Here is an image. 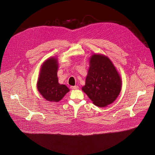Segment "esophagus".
I'll return each instance as SVG.
<instances>
[{
    "instance_id": "obj_1",
    "label": "esophagus",
    "mask_w": 155,
    "mask_h": 155,
    "mask_svg": "<svg viewBox=\"0 0 155 155\" xmlns=\"http://www.w3.org/2000/svg\"><path fill=\"white\" fill-rule=\"evenodd\" d=\"M71 88L72 89H78V86H77V85H75V86H72V87H71Z\"/></svg>"
}]
</instances>
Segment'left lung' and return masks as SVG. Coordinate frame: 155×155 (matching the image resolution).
<instances>
[{
	"label": "left lung",
	"mask_w": 155,
	"mask_h": 155,
	"mask_svg": "<svg viewBox=\"0 0 155 155\" xmlns=\"http://www.w3.org/2000/svg\"><path fill=\"white\" fill-rule=\"evenodd\" d=\"M89 67L82 87L93 103L103 107L110 104L121 90V78L110 59L102 54H94L89 60Z\"/></svg>",
	"instance_id": "left-lung-1"
}]
</instances>
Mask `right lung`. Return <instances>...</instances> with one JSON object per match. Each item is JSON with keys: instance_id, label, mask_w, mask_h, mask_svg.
<instances>
[{"instance_id": "1", "label": "right lung", "mask_w": 155, "mask_h": 155, "mask_svg": "<svg viewBox=\"0 0 155 155\" xmlns=\"http://www.w3.org/2000/svg\"><path fill=\"white\" fill-rule=\"evenodd\" d=\"M58 59L51 57L41 66L37 81V89L46 101L58 102L70 91L66 85L60 84L58 77Z\"/></svg>"}]
</instances>
